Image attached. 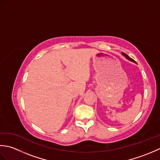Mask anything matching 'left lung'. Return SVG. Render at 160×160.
Listing matches in <instances>:
<instances>
[{"instance_id": "1", "label": "left lung", "mask_w": 160, "mask_h": 160, "mask_svg": "<svg viewBox=\"0 0 160 160\" xmlns=\"http://www.w3.org/2000/svg\"><path fill=\"white\" fill-rule=\"evenodd\" d=\"M122 55H124L126 58H127L128 59V60H131V61H132V62H135V61L133 60H132V58H131L130 57H128L127 55V54H126V53H122Z\"/></svg>"}]
</instances>
